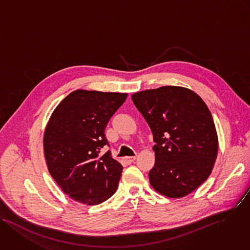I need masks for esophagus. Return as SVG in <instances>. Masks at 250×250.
Here are the masks:
<instances>
[{
	"mask_svg": "<svg viewBox=\"0 0 250 250\" xmlns=\"http://www.w3.org/2000/svg\"><path fill=\"white\" fill-rule=\"evenodd\" d=\"M135 160H136V157H125V158L123 159V161H124L127 165H130V164L134 163Z\"/></svg>",
	"mask_w": 250,
	"mask_h": 250,
	"instance_id": "obj_1",
	"label": "esophagus"
}]
</instances>
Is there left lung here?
<instances>
[{
    "label": "left lung",
    "mask_w": 250,
    "mask_h": 250,
    "mask_svg": "<svg viewBox=\"0 0 250 250\" xmlns=\"http://www.w3.org/2000/svg\"><path fill=\"white\" fill-rule=\"evenodd\" d=\"M132 101L156 143L149 182L170 198L188 195L209 177L218 154L217 131L208 106L194 91L173 85L134 93Z\"/></svg>",
    "instance_id": "left-lung-1"
}]
</instances>
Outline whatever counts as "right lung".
<instances>
[{
  "mask_svg": "<svg viewBox=\"0 0 250 250\" xmlns=\"http://www.w3.org/2000/svg\"><path fill=\"white\" fill-rule=\"evenodd\" d=\"M128 94L78 89L65 97L44 134L48 169L74 200L98 205L116 191L123 167L112 159L105 136L107 123Z\"/></svg>",
  "mask_w": 250,
  "mask_h": 250,
  "instance_id": "right-lung-1",
  "label": "right lung"
}]
</instances>
